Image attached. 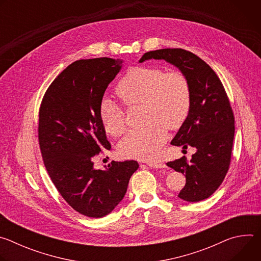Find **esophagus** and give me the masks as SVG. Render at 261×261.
<instances>
[{"mask_svg":"<svg viewBox=\"0 0 261 261\" xmlns=\"http://www.w3.org/2000/svg\"><path fill=\"white\" fill-rule=\"evenodd\" d=\"M147 165L150 167H153V168H165V165L161 162H155V161H152V162H148Z\"/></svg>","mask_w":261,"mask_h":261,"instance_id":"1","label":"esophagus"}]
</instances>
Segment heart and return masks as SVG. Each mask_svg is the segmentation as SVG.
Segmentation results:
<instances>
[{
  "mask_svg": "<svg viewBox=\"0 0 261 261\" xmlns=\"http://www.w3.org/2000/svg\"><path fill=\"white\" fill-rule=\"evenodd\" d=\"M127 106L143 104L144 123L140 130L130 132L121 141L119 151L126 158L150 160L160 152L167 137V127L177 129L189 114L191 89L188 79L177 70L165 72L156 66L133 67L116 89ZM99 117L106 133L119 136L126 129L122 111L104 101Z\"/></svg>",
  "mask_w": 261,
  "mask_h": 261,
  "instance_id": "b5f03b06",
  "label": "heart"
}]
</instances>
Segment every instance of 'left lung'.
Returning <instances> with one entry per match:
<instances>
[{"label":"left lung","instance_id":"left-lung-1","mask_svg":"<svg viewBox=\"0 0 261 261\" xmlns=\"http://www.w3.org/2000/svg\"><path fill=\"white\" fill-rule=\"evenodd\" d=\"M164 60L188 79L191 89L189 114L171 144L195 147L190 161L181 157L167 164L186 176L178 197L197 202L208 198L222 184L230 164L234 137L232 109L221 81L199 57L181 48H164L145 53L139 63Z\"/></svg>","mask_w":261,"mask_h":261}]
</instances>
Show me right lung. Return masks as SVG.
<instances>
[{
    "label": "right lung",
    "mask_w": 261,
    "mask_h": 261,
    "mask_svg": "<svg viewBox=\"0 0 261 261\" xmlns=\"http://www.w3.org/2000/svg\"><path fill=\"white\" fill-rule=\"evenodd\" d=\"M123 60L97 58L70 64L47 89L39 111V144L46 170L70 206L91 218H102L124 198L134 160L113 161L95 169L93 157L110 143L99 110L108 85Z\"/></svg>",
    "instance_id": "right-lung-1"
}]
</instances>
